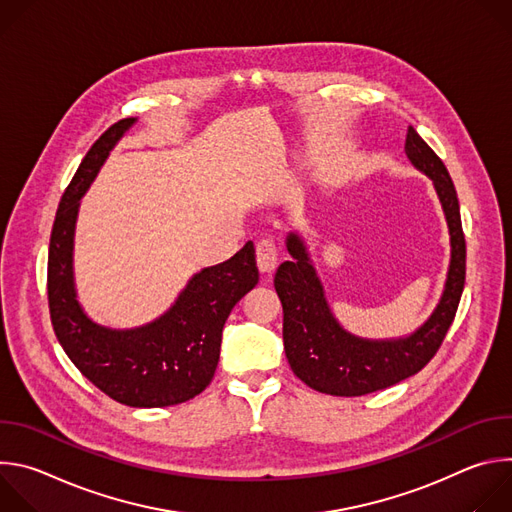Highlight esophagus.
<instances>
[{
  "label": "esophagus",
  "mask_w": 512,
  "mask_h": 512,
  "mask_svg": "<svg viewBox=\"0 0 512 512\" xmlns=\"http://www.w3.org/2000/svg\"><path fill=\"white\" fill-rule=\"evenodd\" d=\"M277 265V247L273 241L263 239L257 243V267L261 273H271Z\"/></svg>",
  "instance_id": "obj_1"
}]
</instances>
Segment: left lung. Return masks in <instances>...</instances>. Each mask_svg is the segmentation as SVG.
<instances>
[{"label": "left lung", "instance_id": "left-lung-1", "mask_svg": "<svg viewBox=\"0 0 512 512\" xmlns=\"http://www.w3.org/2000/svg\"><path fill=\"white\" fill-rule=\"evenodd\" d=\"M405 154L433 182L452 247L442 298L415 332L371 340L344 330L330 310L304 239L298 233H289L285 239L291 261L277 267L273 281L283 306V348L294 375L320 393L360 397L413 377L442 346L454 322L466 279V241L456 188L444 162L413 127L407 131Z\"/></svg>", "mask_w": 512, "mask_h": 512}]
</instances>
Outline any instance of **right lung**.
Masks as SVG:
<instances>
[{"label":"right lung","instance_id":"1","mask_svg":"<svg viewBox=\"0 0 512 512\" xmlns=\"http://www.w3.org/2000/svg\"><path fill=\"white\" fill-rule=\"evenodd\" d=\"M135 123L137 117H127L111 125L60 198L48 251V306L60 346L95 387L129 407H168L208 387L221 356L223 326L257 285L259 271L249 241L229 261L192 275L176 302L148 324L121 330L89 318L77 298L72 267L81 198Z\"/></svg>","mask_w":512,"mask_h":512}]
</instances>
